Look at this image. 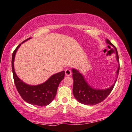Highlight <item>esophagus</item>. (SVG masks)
<instances>
[{"label":"esophagus","instance_id":"34e87169","mask_svg":"<svg viewBox=\"0 0 132 132\" xmlns=\"http://www.w3.org/2000/svg\"><path fill=\"white\" fill-rule=\"evenodd\" d=\"M65 75L67 76H71V71L69 69H66L65 70Z\"/></svg>","mask_w":132,"mask_h":132}]
</instances>
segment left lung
I'll list each match as a JSON object with an SVG mask.
<instances>
[{
    "label": "left lung",
    "mask_w": 132,
    "mask_h": 132,
    "mask_svg": "<svg viewBox=\"0 0 132 132\" xmlns=\"http://www.w3.org/2000/svg\"><path fill=\"white\" fill-rule=\"evenodd\" d=\"M106 43L112 45L116 51L117 60L119 62V57L117 48L112 44L109 39L106 40ZM120 70V65L117 70V75H118ZM73 79V93L76 100L80 103L86 105H94L102 102L110 94L112 91L115 84L109 88L106 89H95L91 88L85 80L84 77L77 70L72 69ZM117 80H115L116 82Z\"/></svg>",
    "instance_id": "1"
}]
</instances>
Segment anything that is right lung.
I'll use <instances>...</instances> for the list:
<instances>
[{"label": "right lung", "mask_w": 132, "mask_h": 132, "mask_svg": "<svg viewBox=\"0 0 132 132\" xmlns=\"http://www.w3.org/2000/svg\"><path fill=\"white\" fill-rule=\"evenodd\" d=\"M31 38H29L24 43ZM21 44L18 46L12 56V70L14 83L16 88L23 100L28 103L39 106H45L49 104L56 95L57 89L61 80L64 78L65 71H62L52 76L46 82L38 85L32 86L27 85L20 80L15 74L14 68V61L16 52Z\"/></svg>", "instance_id": "add662e5"}]
</instances>
